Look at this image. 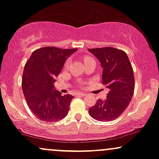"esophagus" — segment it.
<instances>
[{"label": "esophagus", "mask_w": 159, "mask_h": 159, "mask_svg": "<svg viewBox=\"0 0 159 159\" xmlns=\"http://www.w3.org/2000/svg\"><path fill=\"white\" fill-rule=\"evenodd\" d=\"M78 96H81V97H84V96L87 95V94L85 93H78Z\"/></svg>", "instance_id": "obj_1"}]
</instances>
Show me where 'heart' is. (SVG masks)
I'll return each instance as SVG.
<instances>
[{"instance_id": "1", "label": "heart", "mask_w": 159, "mask_h": 159, "mask_svg": "<svg viewBox=\"0 0 159 159\" xmlns=\"http://www.w3.org/2000/svg\"><path fill=\"white\" fill-rule=\"evenodd\" d=\"M93 60V59L90 58V57H85L84 60V62H88V61H89V60Z\"/></svg>"}]
</instances>
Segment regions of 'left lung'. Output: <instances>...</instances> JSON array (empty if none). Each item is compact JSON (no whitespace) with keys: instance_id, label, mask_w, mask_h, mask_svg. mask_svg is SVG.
Returning a JSON list of instances; mask_svg holds the SVG:
<instances>
[{"instance_id":"8db88e82","label":"left lung","mask_w":159,"mask_h":159,"mask_svg":"<svg viewBox=\"0 0 159 159\" xmlns=\"http://www.w3.org/2000/svg\"><path fill=\"white\" fill-rule=\"evenodd\" d=\"M102 68V84L108 89L106 99H99L89 114L98 121H111L127 109L134 91V71L128 55L113 48L88 49Z\"/></svg>"}]
</instances>
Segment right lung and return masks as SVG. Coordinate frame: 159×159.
<instances>
[{"label": "right lung", "instance_id": "1", "mask_svg": "<svg viewBox=\"0 0 159 159\" xmlns=\"http://www.w3.org/2000/svg\"><path fill=\"white\" fill-rule=\"evenodd\" d=\"M77 50L46 47L34 50L26 62L22 91L29 109L38 119L55 122L67 116L73 96H62L53 84L66 60Z\"/></svg>", "mask_w": 159, "mask_h": 159}]
</instances>
